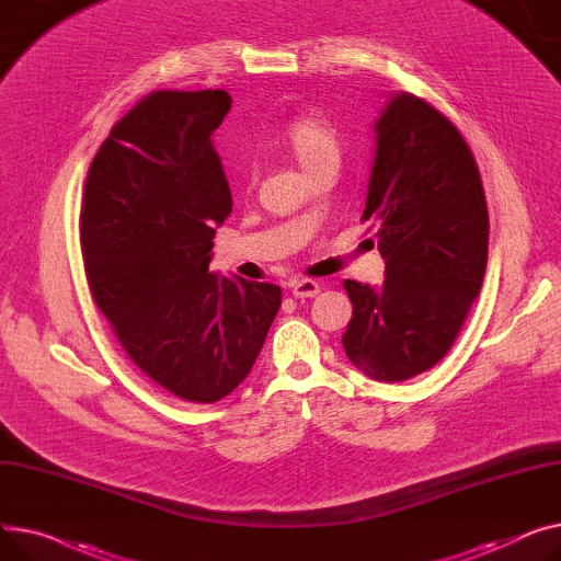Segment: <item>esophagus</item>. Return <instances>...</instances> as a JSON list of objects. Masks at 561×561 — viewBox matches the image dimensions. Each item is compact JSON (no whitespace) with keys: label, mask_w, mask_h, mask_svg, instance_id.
Listing matches in <instances>:
<instances>
[{"label":"esophagus","mask_w":561,"mask_h":561,"mask_svg":"<svg viewBox=\"0 0 561 561\" xmlns=\"http://www.w3.org/2000/svg\"><path fill=\"white\" fill-rule=\"evenodd\" d=\"M291 294L296 296V299H312V296L319 294V283L317 280H310V278H301V280H294L291 285Z\"/></svg>","instance_id":"34e87169"}]
</instances>
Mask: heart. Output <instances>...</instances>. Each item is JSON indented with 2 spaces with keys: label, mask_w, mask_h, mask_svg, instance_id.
Segmentation results:
<instances>
[{
  "label": "heart",
  "mask_w": 561,
  "mask_h": 561,
  "mask_svg": "<svg viewBox=\"0 0 561 561\" xmlns=\"http://www.w3.org/2000/svg\"><path fill=\"white\" fill-rule=\"evenodd\" d=\"M283 142L308 174L319 170L321 164L340 162V134L333 119L319 108L289 117L283 126Z\"/></svg>",
  "instance_id": "heart-1"
}]
</instances>
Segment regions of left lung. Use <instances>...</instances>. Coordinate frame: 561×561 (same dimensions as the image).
<instances>
[{"mask_svg":"<svg viewBox=\"0 0 561 561\" xmlns=\"http://www.w3.org/2000/svg\"><path fill=\"white\" fill-rule=\"evenodd\" d=\"M374 134L362 221L378 224L385 283L344 280L353 317L342 344L362 374L399 382L453 346L482 287L489 215L476 158L437 108L391 92Z\"/></svg>","mask_w":561,"mask_h":561,"instance_id":"obj_1","label":"left lung"}]
</instances>
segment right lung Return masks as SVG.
Wrapping results in <instances>:
<instances>
[{"instance_id": "add662e5", "label": "right lung", "mask_w": 561, "mask_h": 561, "mask_svg": "<svg viewBox=\"0 0 561 561\" xmlns=\"http://www.w3.org/2000/svg\"><path fill=\"white\" fill-rule=\"evenodd\" d=\"M226 90H158L124 115L85 181L81 247L96 308L134 365L187 403H217L251 371L280 287L208 272L233 210L213 147Z\"/></svg>"}]
</instances>
